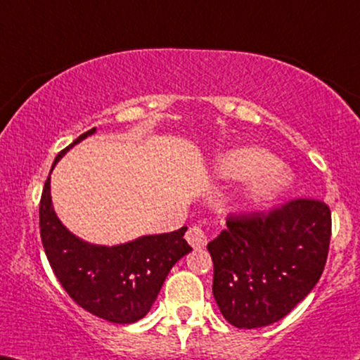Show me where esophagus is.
I'll return each mask as SVG.
<instances>
[{
  "instance_id": "34e87169",
  "label": "esophagus",
  "mask_w": 360,
  "mask_h": 360,
  "mask_svg": "<svg viewBox=\"0 0 360 360\" xmlns=\"http://www.w3.org/2000/svg\"><path fill=\"white\" fill-rule=\"evenodd\" d=\"M186 239H188V243L193 245L194 249H201L207 244V234L201 226L189 227V231L186 233Z\"/></svg>"
}]
</instances>
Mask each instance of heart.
<instances>
[{
	"label": "heart",
	"instance_id": "heart-1",
	"mask_svg": "<svg viewBox=\"0 0 360 360\" xmlns=\"http://www.w3.org/2000/svg\"><path fill=\"white\" fill-rule=\"evenodd\" d=\"M272 158L257 148H239L224 154L219 161V174L224 177H249L240 191L239 202L244 207H257L276 198L285 186V176L271 167Z\"/></svg>",
	"mask_w": 360,
	"mask_h": 360
}]
</instances>
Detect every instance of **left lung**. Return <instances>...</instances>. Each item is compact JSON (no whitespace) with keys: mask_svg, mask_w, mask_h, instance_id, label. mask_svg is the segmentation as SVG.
<instances>
[{"mask_svg":"<svg viewBox=\"0 0 360 360\" xmlns=\"http://www.w3.org/2000/svg\"><path fill=\"white\" fill-rule=\"evenodd\" d=\"M207 244L212 294L224 319L239 329L274 324L314 289L329 254L330 209L297 198L271 211L231 212Z\"/></svg>","mask_w":360,"mask_h":360,"instance_id":"left-lung-1","label":"left lung"}]
</instances>
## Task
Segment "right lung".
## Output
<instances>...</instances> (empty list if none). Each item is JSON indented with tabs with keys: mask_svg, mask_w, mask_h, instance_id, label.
<instances>
[{
	"mask_svg": "<svg viewBox=\"0 0 360 360\" xmlns=\"http://www.w3.org/2000/svg\"><path fill=\"white\" fill-rule=\"evenodd\" d=\"M94 131L96 127L86 131L63 149L53 167L68 149ZM186 231L188 227L167 234L143 236L112 248L93 245L71 234L56 217L49 176L41 194V243L54 276L78 306L116 324H133L149 312L171 267L193 251L184 239Z\"/></svg>",
	"mask_w": 360,
	"mask_h": 360,
	"instance_id": "right-lung-1",
	"label": "right lung"
}]
</instances>
